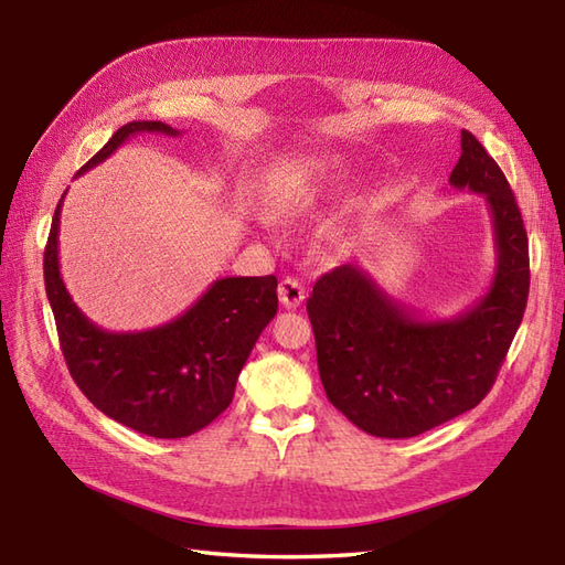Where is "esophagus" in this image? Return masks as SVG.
<instances>
[{
	"mask_svg": "<svg viewBox=\"0 0 565 565\" xmlns=\"http://www.w3.org/2000/svg\"><path fill=\"white\" fill-rule=\"evenodd\" d=\"M306 298V289L301 286L298 279H291V276H286L279 284V301L284 308H298L303 303Z\"/></svg>",
	"mask_w": 565,
	"mask_h": 565,
	"instance_id": "obj_1",
	"label": "esophagus"
}]
</instances>
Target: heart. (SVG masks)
<instances>
[{
	"label": "heart",
	"instance_id": "obj_1",
	"mask_svg": "<svg viewBox=\"0 0 565 565\" xmlns=\"http://www.w3.org/2000/svg\"><path fill=\"white\" fill-rule=\"evenodd\" d=\"M347 164L340 154L313 152L286 162L264 191V211L271 221H296L316 211L342 189Z\"/></svg>",
	"mask_w": 565,
	"mask_h": 565
}]
</instances>
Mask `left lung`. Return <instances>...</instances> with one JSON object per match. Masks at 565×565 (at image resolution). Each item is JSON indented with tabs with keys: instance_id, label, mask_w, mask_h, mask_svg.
Instances as JSON below:
<instances>
[{
	"instance_id": "1",
	"label": "left lung",
	"mask_w": 565,
	"mask_h": 565,
	"mask_svg": "<svg viewBox=\"0 0 565 565\" xmlns=\"http://www.w3.org/2000/svg\"><path fill=\"white\" fill-rule=\"evenodd\" d=\"M454 189L481 194L495 239L488 291L454 318H423L359 264L320 276L308 298L318 371L330 403L374 437L407 439L481 403L530 296V243L498 162L461 130Z\"/></svg>"
}]
</instances>
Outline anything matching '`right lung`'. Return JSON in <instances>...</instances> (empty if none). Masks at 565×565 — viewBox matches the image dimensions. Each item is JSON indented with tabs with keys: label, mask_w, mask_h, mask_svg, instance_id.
<instances>
[{
	"label": "right lung",
	"mask_w": 565,
	"mask_h": 565,
	"mask_svg": "<svg viewBox=\"0 0 565 565\" xmlns=\"http://www.w3.org/2000/svg\"><path fill=\"white\" fill-rule=\"evenodd\" d=\"M140 134L179 136V130L162 121H130L77 174ZM63 199L47 235L43 276L60 347L79 391L104 415L148 437L179 439L211 425L231 405L252 347L276 316V276L215 279L194 306L164 326L109 332L82 313L60 274Z\"/></svg>",
	"instance_id": "right-lung-1"
}]
</instances>
